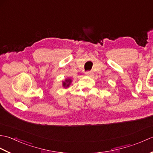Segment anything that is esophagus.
Instances as JSON below:
<instances>
[{
  "mask_svg": "<svg viewBox=\"0 0 153 153\" xmlns=\"http://www.w3.org/2000/svg\"><path fill=\"white\" fill-rule=\"evenodd\" d=\"M85 74H86V76H87L92 77L93 76L94 74H93V71H86Z\"/></svg>",
  "mask_w": 153,
  "mask_h": 153,
  "instance_id": "1",
  "label": "esophagus"
}]
</instances>
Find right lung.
Returning a JSON list of instances; mask_svg holds the SVG:
<instances>
[{"mask_svg": "<svg viewBox=\"0 0 153 153\" xmlns=\"http://www.w3.org/2000/svg\"><path fill=\"white\" fill-rule=\"evenodd\" d=\"M70 83H71V79H66V81H65L64 82H63V86L64 87H68V86L70 85Z\"/></svg>", "mask_w": 153, "mask_h": 153, "instance_id": "obj_1", "label": "right lung"}]
</instances>
